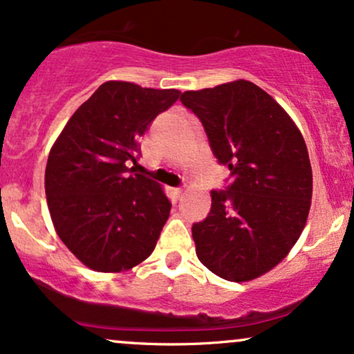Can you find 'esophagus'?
<instances>
[{
  "label": "esophagus",
  "mask_w": 354,
  "mask_h": 354,
  "mask_svg": "<svg viewBox=\"0 0 354 354\" xmlns=\"http://www.w3.org/2000/svg\"><path fill=\"white\" fill-rule=\"evenodd\" d=\"M173 194H174V196H176V198H180L181 194H183V189H181V188H173Z\"/></svg>",
  "instance_id": "obj_1"
}]
</instances>
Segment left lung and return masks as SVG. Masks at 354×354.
<instances>
[{"label":"left lung","mask_w":354,"mask_h":354,"mask_svg":"<svg viewBox=\"0 0 354 354\" xmlns=\"http://www.w3.org/2000/svg\"><path fill=\"white\" fill-rule=\"evenodd\" d=\"M209 148L230 169L225 189L194 223L200 261L228 281H250L278 265L298 241L311 206L306 143L288 113L251 81L186 91Z\"/></svg>","instance_id":"left-lung-1"}]
</instances>
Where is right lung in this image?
Masks as SVG:
<instances>
[{
	"label": "right lung",
	"instance_id": "1",
	"mask_svg": "<svg viewBox=\"0 0 354 354\" xmlns=\"http://www.w3.org/2000/svg\"><path fill=\"white\" fill-rule=\"evenodd\" d=\"M178 89L103 83L70 118L48 156L44 189L56 233L101 273L140 265L153 253L171 201L136 173L140 140Z\"/></svg>",
	"mask_w": 354,
	"mask_h": 354
}]
</instances>
